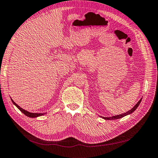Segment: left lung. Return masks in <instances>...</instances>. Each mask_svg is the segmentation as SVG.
Wrapping results in <instances>:
<instances>
[{"label": "left lung", "mask_w": 158, "mask_h": 158, "mask_svg": "<svg viewBox=\"0 0 158 158\" xmlns=\"http://www.w3.org/2000/svg\"><path fill=\"white\" fill-rule=\"evenodd\" d=\"M141 101H142V98L138 101V103H137L136 105L134 106H133L131 109H130L129 111H128L126 113H124V114H120V115H114V116H111V117H107V118H106V117H102V118L103 119H105V120H117V119H120V118H123V117H124V116L129 115L131 114H132L133 111H135V110H136V109L138 108V106L139 105V104H140Z\"/></svg>", "instance_id": "1"}]
</instances>
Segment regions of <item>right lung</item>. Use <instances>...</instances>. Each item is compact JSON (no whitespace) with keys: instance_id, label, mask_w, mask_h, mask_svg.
Returning <instances> with one entry per match:
<instances>
[{"instance_id":"obj_1","label":"right lung","mask_w":158,"mask_h":158,"mask_svg":"<svg viewBox=\"0 0 158 158\" xmlns=\"http://www.w3.org/2000/svg\"><path fill=\"white\" fill-rule=\"evenodd\" d=\"M11 102H13L14 105L16 106L18 109H19L20 111H21L23 114H25L26 116H27V117H29V118H37V117H39V116H42L44 114H46V113H44V114H37V113H31V112H29L27 111H26V110L22 109L21 107H20V106H19L17 105V104L14 102V101L11 99Z\"/></svg>"}]
</instances>
